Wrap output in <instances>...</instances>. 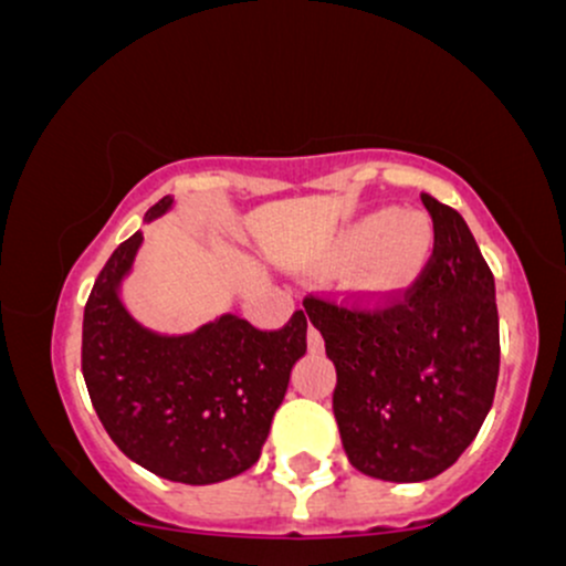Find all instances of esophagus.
<instances>
[{"label": "esophagus", "instance_id": "34e87169", "mask_svg": "<svg viewBox=\"0 0 566 566\" xmlns=\"http://www.w3.org/2000/svg\"><path fill=\"white\" fill-rule=\"evenodd\" d=\"M308 348L314 350V354H322V350H324V337H322L319 329L314 327V324L308 327Z\"/></svg>", "mask_w": 566, "mask_h": 566}]
</instances>
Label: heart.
I'll return each mask as SVG.
<instances>
[{
    "instance_id": "heart-1",
    "label": "heart",
    "mask_w": 566,
    "mask_h": 566,
    "mask_svg": "<svg viewBox=\"0 0 566 566\" xmlns=\"http://www.w3.org/2000/svg\"><path fill=\"white\" fill-rule=\"evenodd\" d=\"M433 229L420 212L382 207L356 220L335 247V263L356 265V284L373 297H391L418 279L431 255Z\"/></svg>"
}]
</instances>
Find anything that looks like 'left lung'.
I'll return each instance as SVG.
<instances>
[{
  "label": "left lung",
  "mask_w": 566,
  "mask_h": 566,
  "mask_svg": "<svg viewBox=\"0 0 566 566\" xmlns=\"http://www.w3.org/2000/svg\"><path fill=\"white\" fill-rule=\"evenodd\" d=\"M420 199L433 250L405 292L303 301L335 365L333 409L350 465L382 482L450 469L476 439L500 373L490 265L458 210Z\"/></svg>",
  "instance_id": "obj_1"
}]
</instances>
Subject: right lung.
<instances>
[{
  "instance_id": "right-lung-1",
  "label": "right lung",
  "mask_w": 566,
  "mask_h": 566,
  "mask_svg": "<svg viewBox=\"0 0 566 566\" xmlns=\"http://www.w3.org/2000/svg\"><path fill=\"white\" fill-rule=\"evenodd\" d=\"M170 197L148 210V220ZM140 231L97 274L82 324V373L103 428L129 460L161 479L216 484L258 463L282 405L290 369L305 354L308 316L279 329L220 316L191 335L143 329L116 287L133 265Z\"/></svg>"
}]
</instances>
